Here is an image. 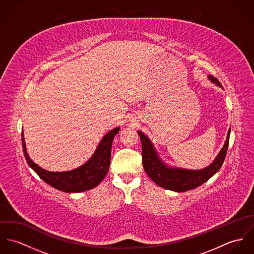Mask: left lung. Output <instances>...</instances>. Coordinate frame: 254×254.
<instances>
[{"mask_svg": "<svg viewBox=\"0 0 254 254\" xmlns=\"http://www.w3.org/2000/svg\"><path fill=\"white\" fill-rule=\"evenodd\" d=\"M213 83L221 86L217 79L213 76L208 77ZM230 132H228V137L226 143L219 152L215 160L206 168L201 170H187L180 168H172L166 166L156 154V151L148 138L141 131L138 132L141 142H142V155H143V166L148 177L156 185L175 191H186L189 190L195 189L208 181L218 170L221 168L226 153L229 146Z\"/></svg>", "mask_w": 254, "mask_h": 254, "instance_id": "obj_1", "label": "left lung"}]
</instances>
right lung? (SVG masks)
Wrapping results in <instances>:
<instances>
[{
  "instance_id": "add662e5",
  "label": "right lung",
  "mask_w": 254,
  "mask_h": 254,
  "mask_svg": "<svg viewBox=\"0 0 254 254\" xmlns=\"http://www.w3.org/2000/svg\"><path fill=\"white\" fill-rule=\"evenodd\" d=\"M119 127L114 128L103 138L94 155L89 161L79 168L67 172H50L42 169L34 163L26 152L23 133L22 147L28 165L38 176L53 188L65 192H80L97 187L106 177L110 164V152L114 136L119 132Z\"/></svg>"
}]
</instances>
